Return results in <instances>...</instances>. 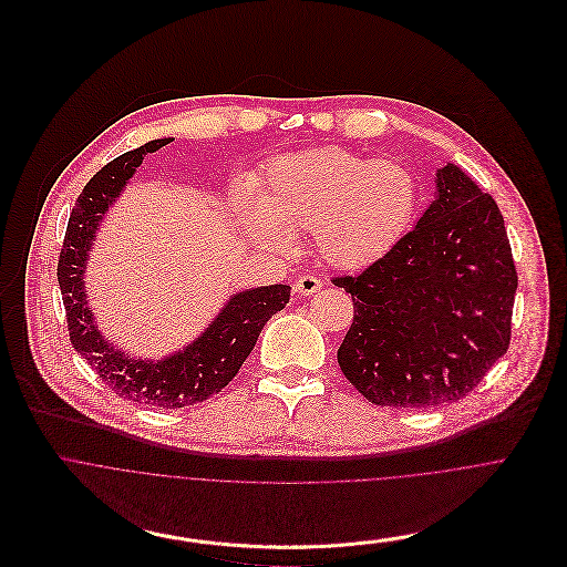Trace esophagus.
Instances as JSON below:
<instances>
[{"instance_id": "obj_1", "label": "esophagus", "mask_w": 567, "mask_h": 567, "mask_svg": "<svg viewBox=\"0 0 567 567\" xmlns=\"http://www.w3.org/2000/svg\"><path fill=\"white\" fill-rule=\"evenodd\" d=\"M321 279H317V277H312V275H301V277H297V281H295V290L299 292V295H315L317 290H321Z\"/></svg>"}]
</instances>
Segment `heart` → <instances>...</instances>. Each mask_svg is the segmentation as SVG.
Returning <instances> with one entry per match:
<instances>
[{
    "mask_svg": "<svg viewBox=\"0 0 567 567\" xmlns=\"http://www.w3.org/2000/svg\"><path fill=\"white\" fill-rule=\"evenodd\" d=\"M417 200V178L402 163L326 145L275 158L259 196H237V214L266 246L288 250L295 233H312L328 266L362 270L404 239Z\"/></svg>",
    "mask_w": 567,
    "mask_h": 567,
    "instance_id": "1",
    "label": "heart"
}]
</instances>
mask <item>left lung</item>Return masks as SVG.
<instances>
[{
    "label": "left lung",
    "mask_w": 567,
    "mask_h": 567,
    "mask_svg": "<svg viewBox=\"0 0 567 567\" xmlns=\"http://www.w3.org/2000/svg\"><path fill=\"white\" fill-rule=\"evenodd\" d=\"M332 284L355 308L337 362L373 404L456 402L507 353L518 277L505 220L454 163L435 172V198L395 250Z\"/></svg>",
    "instance_id": "left-lung-1"
}]
</instances>
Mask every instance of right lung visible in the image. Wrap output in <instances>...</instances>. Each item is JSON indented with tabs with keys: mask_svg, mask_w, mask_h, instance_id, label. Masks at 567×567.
Instances as JSON below:
<instances>
[{
	"mask_svg": "<svg viewBox=\"0 0 567 567\" xmlns=\"http://www.w3.org/2000/svg\"><path fill=\"white\" fill-rule=\"evenodd\" d=\"M167 143L172 138L150 141L118 156L84 185L69 216L58 281L66 308L71 344L97 371L102 382L125 400L181 409L203 402L228 386L252 353L266 321L290 301V286L275 284L235 292L194 342L161 360L134 358L121 351L97 328V319L89 308L84 272L100 225L143 165V158Z\"/></svg>",
	"mask_w": 567,
	"mask_h": 567,
	"instance_id": "add662e5",
	"label": "right lung"
}]
</instances>
